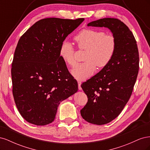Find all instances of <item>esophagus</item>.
<instances>
[{
  "mask_svg": "<svg viewBox=\"0 0 150 150\" xmlns=\"http://www.w3.org/2000/svg\"><path fill=\"white\" fill-rule=\"evenodd\" d=\"M78 88H79V89L81 90V89H82V88H81V81H78Z\"/></svg>",
  "mask_w": 150,
  "mask_h": 150,
  "instance_id": "34e87169",
  "label": "esophagus"
}]
</instances>
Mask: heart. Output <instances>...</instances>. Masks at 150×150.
Segmentation results:
<instances>
[{
	"mask_svg": "<svg viewBox=\"0 0 150 150\" xmlns=\"http://www.w3.org/2000/svg\"><path fill=\"white\" fill-rule=\"evenodd\" d=\"M74 40L80 49L86 50L84 61L77 64L71 70L75 78L84 80L89 78L96 71L97 66L103 69L110 64L116 52V40L114 36L103 31L86 29L77 34ZM74 48L68 40H64L59 48V56L66 64L73 66L76 59Z\"/></svg>",
	"mask_w": 150,
	"mask_h": 150,
	"instance_id": "obj_1",
	"label": "heart"
}]
</instances>
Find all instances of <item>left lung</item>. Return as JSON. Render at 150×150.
<instances>
[{
  "mask_svg": "<svg viewBox=\"0 0 150 150\" xmlns=\"http://www.w3.org/2000/svg\"><path fill=\"white\" fill-rule=\"evenodd\" d=\"M88 26L107 28L116 40L110 64L81 84L88 98L81 116L90 123L102 125L118 116L129 99L138 74L139 52L132 32L120 20L104 18Z\"/></svg>",
  "mask_w": 150,
  "mask_h": 150,
  "instance_id": "left-lung-1",
  "label": "left lung"
}]
</instances>
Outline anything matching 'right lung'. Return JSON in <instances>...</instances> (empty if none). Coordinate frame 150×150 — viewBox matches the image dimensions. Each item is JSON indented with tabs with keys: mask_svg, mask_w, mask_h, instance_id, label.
<instances>
[{
	"mask_svg": "<svg viewBox=\"0 0 150 150\" xmlns=\"http://www.w3.org/2000/svg\"><path fill=\"white\" fill-rule=\"evenodd\" d=\"M84 20L43 19L19 40L12 64V93L18 111L30 123H51L60 103L78 91L59 48Z\"/></svg>",
	"mask_w": 150,
	"mask_h": 150,
	"instance_id": "obj_1",
	"label": "right lung"
}]
</instances>
